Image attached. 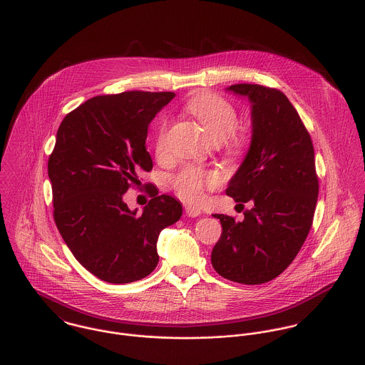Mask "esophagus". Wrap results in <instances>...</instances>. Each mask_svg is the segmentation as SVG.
Masks as SVG:
<instances>
[{"instance_id": "esophagus-1", "label": "esophagus", "mask_w": 365, "mask_h": 365, "mask_svg": "<svg viewBox=\"0 0 365 365\" xmlns=\"http://www.w3.org/2000/svg\"><path fill=\"white\" fill-rule=\"evenodd\" d=\"M185 212H186V215H187L189 217H197V216H200V213H202V210H200L197 206H186Z\"/></svg>"}]
</instances>
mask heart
<instances>
[{
    "label": "heart",
    "mask_w": 365,
    "mask_h": 365,
    "mask_svg": "<svg viewBox=\"0 0 365 365\" xmlns=\"http://www.w3.org/2000/svg\"><path fill=\"white\" fill-rule=\"evenodd\" d=\"M186 110L199 120L215 143H224L227 152L231 156L240 158L245 152L250 144V134L245 128L237 125V110L228 100L217 94L203 91L187 101ZM166 134L168 125L163 123L159 128L155 144L159 153L165 150ZM220 182L219 175L215 172L185 168L175 176L173 187L183 200L197 202L203 197L207 189L217 187Z\"/></svg>",
    "instance_id": "obj_1"
}]
</instances>
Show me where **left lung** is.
Instances as JSON below:
<instances>
[{"instance_id": "obj_1", "label": "left lung", "mask_w": 365, "mask_h": 365, "mask_svg": "<svg viewBox=\"0 0 365 365\" xmlns=\"http://www.w3.org/2000/svg\"><path fill=\"white\" fill-rule=\"evenodd\" d=\"M248 97L252 138L225 193L244 220L215 215L222 231L212 265L225 279L259 285L281 275L300 251L313 222L319 179L310 135L288 97L261 84L227 88Z\"/></svg>"}]
</instances>
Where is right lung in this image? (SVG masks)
Instances as JSON below:
<instances>
[{
    "label": "right lung",
    "mask_w": 365,
    "mask_h": 365,
    "mask_svg": "<svg viewBox=\"0 0 365 365\" xmlns=\"http://www.w3.org/2000/svg\"><path fill=\"white\" fill-rule=\"evenodd\" d=\"M175 93L124 91L96 96L69 113L48 162L53 219L74 258L94 277L130 284L158 265L159 232L182 217V205L148 189L141 215L123 196L152 170L149 123Z\"/></svg>",
    "instance_id": "add662e5"
}]
</instances>
